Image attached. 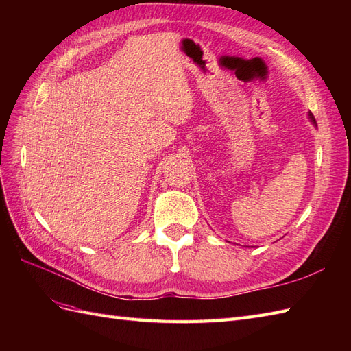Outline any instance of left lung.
Here are the masks:
<instances>
[{"instance_id":"obj_1","label":"left lung","mask_w":351,"mask_h":351,"mask_svg":"<svg viewBox=\"0 0 351 351\" xmlns=\"http://www.w3.org/2000/svg\"><path fill=\"white\" fill-rule=\"evenodd\" d=\"M307 117H309V120L312 121V124H315L316 125V120H315V117H313V114L309 111V114H307Z\"/></svg>"}]
</instances>
